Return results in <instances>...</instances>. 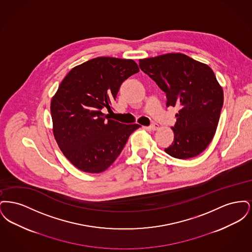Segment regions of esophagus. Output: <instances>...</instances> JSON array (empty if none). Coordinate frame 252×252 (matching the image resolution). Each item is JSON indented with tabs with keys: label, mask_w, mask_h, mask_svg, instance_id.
<instances>
[{
	"label": "esophagus",
	"mask_w": 252,
	"mask_h": 252,
	"mask_svg": "<svg viewBox=\"0 0 252 252\" xmlns=\"http://www.w3.org/2000/svg\"><path fill=\"white\" fill-rule=\"evenodd\" d=\"M144 128H146V129H151V130H158V128H159V126L158 125V124H153V125H151L150 126H144Z\"/></svg>",
	"instance_id": "esophagus-1"
}]
</instances>
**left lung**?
Segmentation results:
<instances>
[{
  "mask_svg": "<svg viewBox=\"0 0 252 252\" xmlns=\"http://www.w3.org/2000/svg\"><path fill=\"white\" fill-rule=\"evenodd\" d=\"M139 64L166 94V106L180 108L171 127L174 142L165 152L180 159L202 153L216 134L224 101L215 72L181 53L140 60Z\"/></svg>",
  "mask_w": 252,
  "mask_h": 252,
  "instance_id": "obj_1",
  "label": "left lung"
}]
</instances>
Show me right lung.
Here are the masks:
<instances>
[{
  "mask_svg": "<svg viewBox=\"0 0 252 252\" xmlns=\"http://www.w3.org/2000/svg\"><path fill=\"white\" fill-rule=\"evenodd\" d=\"M139 71L134 60L101 57L73 67L61 81L51 100L53 134L73 166L93 174L107 170L141 126L102 112L111 110L121 84Z\"/></svg>",
  "mask_w": 252,
  "mask_h": 252,
  "instance_id": "right-lung-1",
  "label": "right lung"
}]
</instances>
